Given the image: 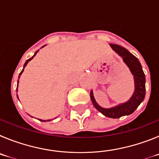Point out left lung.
Listing matches in <instances>:
<instances>
[{
	"instance_id": "left-lung-1",
	"label": "left lung",
	"mask_w": 159,
	"mask_h": 159,
	"mask_svg": "<svg viewBox=\"0 0 159 159\" xmlns=\"http://www.w3.org/2000/svg\"><path fill=\"white\" fill-rule=\"evenodd\" d=\"M110 46L119 55L122 57L124 62L129 67L131 74L134 75L135 85V93L128 102L121 104L118 106L111 108H103L99 106L94 99L92 91L90 93V98H91V101H92L94 107L103 115L109 117V118L116 119L120 118L123 116H128L133 113L135 109L138 108L139 105L141 104V102L143 101L146 94V79L145 74L142 69V66L135 55H133L128 50L121 46L112 43H110Z\"/></svg>"
}]
</instances>
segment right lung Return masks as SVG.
<instances>
[{
    "instance_id": "right-lung-1",
    "label": "right lung",
    "mask_w": 159,
    "mask_h": 159,
    "mask_svg": "<svg viewBox=\"0 0 159 159\" xmlns=\"http://www.w3.org/2000/svg\"><path fill=\"white\" fill-rule=\"evenodd\" d=\"M43 47H44V46H43ZM43 47H42V48H43ZM38 51H37L35 53V55H34L33 56L31 57V58H30L29 59H28V60H27V61H26V62H25V63H24V67L26 66V65H27V64H28V62H29V61H31V60L32 59V58H33L35 56V55H36V54H37V52H38ZM24 69H23V70H22V71H21V72H20V75H19V78H20V77L21 74H22V73H23V71H24ZM18 83H19V81H18ZM17 87H18V85H17ZM17 87H16V92H17ZM40 120V121H45V120ZM49 121H50V120H49Z\"/></svg>"
}]
</instances>
